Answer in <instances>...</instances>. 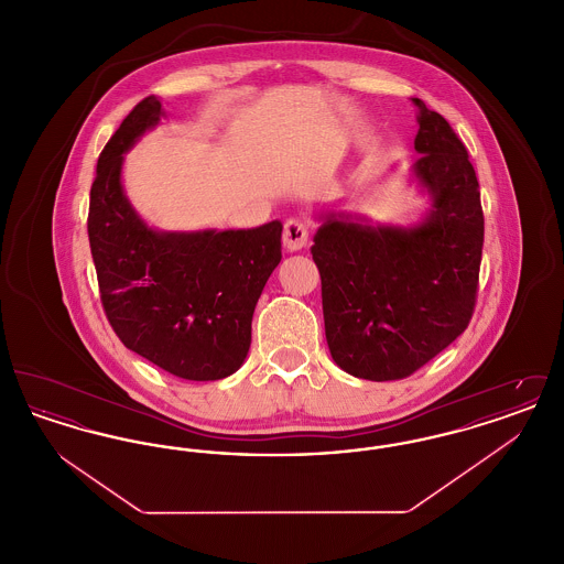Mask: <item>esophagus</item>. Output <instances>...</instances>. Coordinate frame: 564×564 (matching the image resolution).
Wrapping results in <instances>:
<instances>
[{"label":"esophagus","mask_w":564,"mask_h":564,"mask_svg":"<svg viewBox=\"0 0 564 564\" xmlns=\"http://www.w3.org/2000/svg\"><path fill=\"white\" fill-rule=\"evenodd\" d=\"M308 242V226L302 219H288L283 226V247L297 251Z\"/></svg>","instance_id":"34e87169"}]
</instances>
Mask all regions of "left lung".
Segmentation results:
<instances>
[{
	"label": "left lung",
	"mask_w": 564,
	"mask_h": 564,
	"mask_svg": "<svg viewBox=\"0 0 564 564\" xmlns=\"http://www.w3.org/2000/svg\"><path fill=\"white\" fill-rule=\"evenodd\" d=\"M419 108L412 175L431 212L412 228L325 215L311 247L322 274L325 338L334 361L366 380L414 375L453 345L474 315L482 262L480 186L444 116Z\"/></svg>",
	"instance_id": "8db88e82"
}]
</instances>
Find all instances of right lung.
<instances>
[{
	"label": "right lung",
	"instance_id": "add662e5",
	"mask_svg": "<svg viewBox=\"0 0 564 564\" xmlns=\"http://www.w3.org/2000/svg\"><path fill=\"white\" fill-rule=\"evenodd\" d=\"M145 97L111 134L90 188L88 241L104 311L127 349L169 375H235L251 345V319L281 262V221L249 230L159 232L122 189V161L161 120Z\"/></svg>",
	"mask_w": 564,
	"mask_h": 564
}]
</instances>
